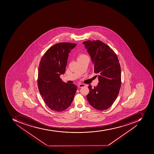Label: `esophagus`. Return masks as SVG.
<instances>
[{
	"label": "esophagus",
	"instance_id": "obj_1",
	"mask_svg": "<svg viewBox=\"0 0 154 154\" xmlns=\"http://www.w3.org/2000/svg\"><path fill=\"white\" fill-rule=\"evenodd\" d=\"M84 86H85V84H79V85H78V87H79V88H82L84 87Z\"/></svg>",
	"mask_w": 154,
	"mask_h": 154
}]
</instances>
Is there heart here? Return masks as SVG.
<instances>
[{"mask_svg": "<svg viewBox=\"0 0 154 154\" xmlns=\"http://www.w3.org/2000/svg\"><path fill=\"white\" fill-rule=\"evenodd\" d=\"M86 56V55L84 54H81L79 55V56H78V60L79 59L81 58H83V57H85Z\"/></svg>", "mask_w": 154, "mask_h": 154, "instance_id": "obj_1", "label": "heart"}]
</instances>
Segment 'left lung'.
I'll list each match as a JSON object with an SVG mask.
<instances>
[{
	"mask_svg": "<svg viewBox=\"0 0 154 154\" xmlns=\"http://www.w3.org/2000/svg\"><path fill=\"white\" fill-rule=\"evenodd\" d=\"M90 55L94 73L98 74L99 82L92 88L87 96L88 103L99 111L110 108L115 101L121 87V68L115 52L99 40L83 42Z\"/></svg>",
	"mask_w": 154,
	"mask_h": 154,
	"instance_id": "8db88e82",
	"label": "left lung"
}]
</instances>
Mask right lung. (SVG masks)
Returning a JSON list of instances; mask_svg holds the SVG:
<instances>
[{
	"label": "right lung",
	"mask_w": 154,
	"mask_h": 154,
	"mask_svg": "<svg viewBox=\"0 0 154 154\" xmlns=\"http://www.w3.org/2000/svg\"><path fill=\"white\" fill-rule=\"evenodd\" d=\"M75 43L55 44L46 51L40 60L38 86L41 97L48 108L61 112L70 106L77 87L62 81L61 74L66 71L68 54Z\"/></svg>",
	"instance_id": "add662e5"
}]
</instances>
